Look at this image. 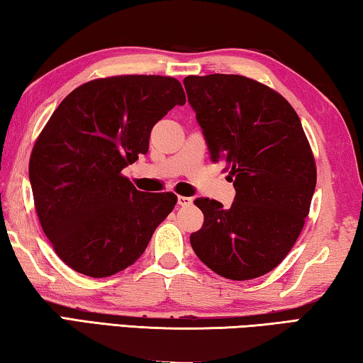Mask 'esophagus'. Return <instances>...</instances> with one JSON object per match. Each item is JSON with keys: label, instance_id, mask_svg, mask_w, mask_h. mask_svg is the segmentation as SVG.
I'll use <instances>...</instances> for the list:
<instances>
[{"label": "esophagus", "instance_id": "34e87169", "mask_svg": "<svg viewBox=\"0 0 363 363\" xmlns=\"http://www.w3.org/2000/svg\"><path fill=\"white\" fill-rule=\"evenodd\" d=\"M192 203H194V200L190 199V196H182V195L177 196V205H179V206H189Z\"/></svg>", "mask_w": 363, "mask_h": 363}]
</instances>
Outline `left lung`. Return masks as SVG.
Segmentation results:
<instances>
[{
  "mask_svg": "<svg viewBox=\"0 0 363 363\" xmlns=\"http://www.w3.org/2000/svg\"><path fill=\"white\" fill-rule=\"evenodd\" d=\"M184 88L213 163L235 187L230 208L196 199L203 227L190 235L200 261L220 277H261L285 259L315 190L314 155L294 108L242 75L186 77Z\"/></svg>",
  "mask_w": 363,
  "mask_h": 363,
  "instance_id": "obj_1",
  "label": "left lung"
}]
</instances>
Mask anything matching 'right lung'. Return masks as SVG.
Instances as JSON below:
<instances>
[{
	"instance_id": "1",
	"label": "right lung",
	"mask_w": 363,
	"mask_h": 363,
	"mask_svg": "<svg viewBox=\"0 0 363 363\" xmlns=\"http://www.w3.org/2000/svg\"><path fill=\"white\" fill-rule=\"evenodd\" d=\"M186 94L176 78L93 79L54 110L28 164L40 224L67 266L88 277L136 262L177 196L145 194L121 174L149 150L152 128Z\"/></svg>"
}]
</instances>
